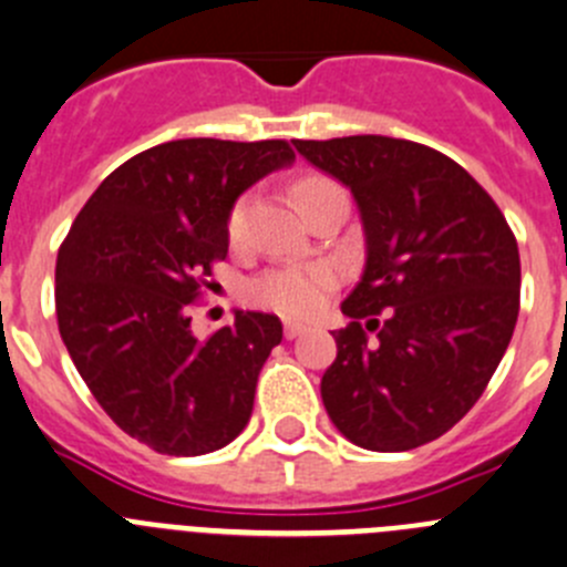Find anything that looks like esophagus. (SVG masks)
Here are the masks:
<instances>
[{"instance_id":"34e87169","label":"esophagus","mask_w":567,"mask_h":567,"mask_svg":"<svg viewBox=\"0 0 567 567\" xmlns=\"http://www.w3.org/2000/svg\"><path fill=\"white\" fill-rule=\"evenodd\" d=\"M305 323H299V321H285V338L288 340H293V338H299L301 332H305Z\"/></svg>"}]
</instances>
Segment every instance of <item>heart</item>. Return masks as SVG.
Returning <instances> with one entry per match:
<instances>
[{
	"label": "heart",
	"instance_id": "obj_1",
	"mask_svg": "<svg viewBox=\"0 0 567 567\" xmlns=\"http://www.w3.org/2000/svg\"><path fill=\"white\" fill-rule=\"evenodd\" d=\"M332 179L327 177H305L293 185V194L299 199L301 210H310L312 202L332 188ZM246 221V205H238L229 210L227 218V235L233 244H238L244 235ZM338 285V274L327 262H316V266H285L271 268L262 277H257L249 285V299L260 307H271V310L282 312V316H312L318 307L327 301L329 290Z\"/></svg>",
	"mask_w": 567,
	"mask_h": 567
}]
</instances>
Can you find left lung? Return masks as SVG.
<instances>
[{"label": "left lung", "instance_id": "1", "mask_svg": "<svg viewBox=\"0 0 567 567\" xmlns=\"http://www.w3.org/2000/svg\"><path fill=\"white\" fill-rule=\"evenodd\" d=\"M293 144L354 194L365 229L323 406L368 452L437 441L480 401L513 338L518 240L491 194L430 146L384 135Z\"/></svg>", "mask_w": 567, "mask_h": 567}]
</instances>
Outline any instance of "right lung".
Segmentation results:
<instances>
[{
  "mask_svg": "<svg viewBox=\"0 0 567 567\" xmlns=\"http://www.w3.org/2000/svg\"><path fill=\"white\" fill-rule=\"evenodd\" d=\"M293 157L285 141L152 146L93 190L60 244V338L102 410L155 452L199 457L249 423L282 323L235 312L233 327L199 340L190 305L227 257L235 199Z\"/></svg>",
  "mask_w": 567,
  "mask_h": 567,
  "instance_id": "1",
  "label": "right lung"
}]
</instances>
